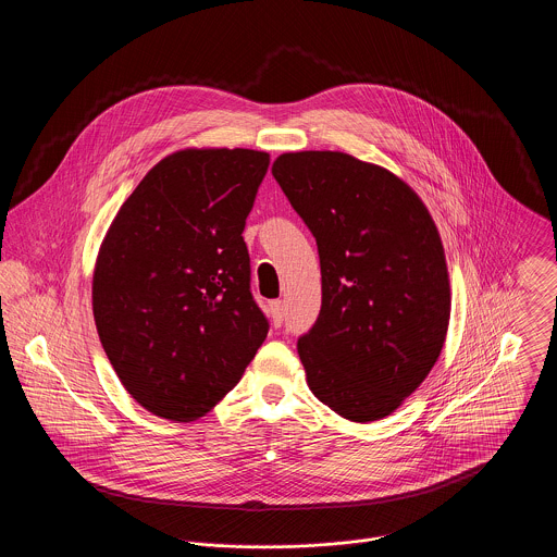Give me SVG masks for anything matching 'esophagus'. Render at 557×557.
Segmentation results:
<instances>
[{
	"label": "esophagus",
	"mask_w": 557,
	"mask_h": 557,
	"mask_svg": "<svg viewBox=\"0 0 557 557\" xmlns=\"http://www.w3.org/2000/svg\"><path fill=\"white\" fill-rule=\"evenodd\" d=\"M270 318H272V323L276 327L283 323V319H285V305H283V300L270 302Z\"/></svg>",
	"instance_id": "34e87169"
}]
</instances>
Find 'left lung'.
<instances>
[{
  "label": "left lung",
  "mask_w": 557,
  "mask_h": 557,
  "mask_svg": "<svg viewBox=\"0 0 557 557\" xmlns=\"http://www.w3.org/2000/svg\"><path fill=\"white\" fill-rule=\"evenodd\" d=\"M272 175L318 242L321 311L298 338L313 395L354 422L393 413L440 358L444 246L395 173L343 152H289Z\"/></svg>",
  "instance_id": "left-lung-1"
}]
</instances>
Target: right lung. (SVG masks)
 Instances as JSON below:
<instances>
[{
	"label": "right lung",
	"instance_id": "1",
	"mask_svg": "<svg viewBox=\"0 0 557 557\" xmlns=\"http://www.w3.org/2000/svg\"><path fill=\"white\" fill-rule=\"evenodd\" d=\"M268 164L242 148L175 152L148 171L100 246L91 307L102 349L160 418L206 416L268 336L242 238Z\"/></svg>",
	"mask_w": 557,
	"mask_h": 557
}]
</instances>
